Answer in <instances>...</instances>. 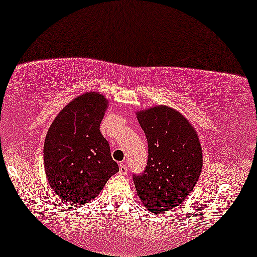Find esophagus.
Here are the masks:
<instances>
[{"label":"esophagus","mask_w":257,"mask_h":257,"mask_svg":"<svg viewBox=\"0 0 257 257\" xmlns=\"http://www.w3.org/2000/svg\"><path fill=\"white\" fill-rule=\"evenodd\" d=\"M127 166H126V164L124 163H120L119 164V173L120 174H126L127 173Z\"/></svg>","instance_id":"1"}]
</instances>
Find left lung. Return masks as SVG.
Returning a JSON list of instances; mask_svg holds the SVG:
<instances>
[{"instance_id":"8db88e82","label":"left lung","mask_w":257,"mask_h":257,"mask_svg":"<svg viewBox=\"0 0 257 257\" xmlns=\"http://www.w3.org/2000/svg\"><path fill=\"white\" fill-rule=\"evenodd\" d=\"M149 144L145 171L133 174L137 193L152 213L174 208L187 198L202 171V150L194 127L164 105L137 112Z\"/></svg>"}]
</instances>
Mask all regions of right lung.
<instances>
[{
  "instance_id": "1",
  "label": "right lung",
  "mask_w": 257,
  "mask_h": 257,
  "mask_svg": "<svg viewBox=\"0 0 257 257\" xmlns=\"http://www.w3.org/2000/svg\"><path fill=\"white\" fill-rule=\"evenodd\" d=\"M107 99L98 92L80 94L59 112L45 137L47 179L63 201L80 206L99 194L119 171L101 136Z\"/></svg>"
}]
</instances>
